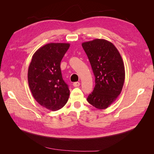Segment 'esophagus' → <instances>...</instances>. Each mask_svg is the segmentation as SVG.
I'll return each instance as SVG.
<instances>
[{"mask_svg":"<svg viewBox=\"0 0 154 154\" xmlns=\"http://www.w3.org/2000/svg\"><path fill=\"white\" fill-rule=\"evenodd\" d=\"M80 85V82H74L73 83V86L75 87H79Z\"/></svg>","mask_w":154,"mask_h":154,"instance_id":"1","label":"esophagus"}]
</instances>
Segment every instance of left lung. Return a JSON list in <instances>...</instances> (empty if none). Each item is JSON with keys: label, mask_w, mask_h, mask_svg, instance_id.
<instances>
[{"label": "left lung", "mask_w": 154, "mask_h": 154, "mask_svg": "<svg viewBox=\"0 0 154 154\" xmlns=\"http://www.w3.org/2000/svg\"><path fill=\"white\" fill-rule=\"evenodd\" d=\"M95 76L94 90L87 101L98 109H105L115 101L124 84L125 71L123 59L110 42L94 39L82 44Z\"/></svg>", "instance_id": "1"}]
</instances>
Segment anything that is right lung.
<instances>
[{
    "label": "right lung",
    "mask_w": 154,
    "mask_h": 154,
    "mask_svg": "<svg viewBox=\"0 0 154 154\" xmlns=\"http://www.w3.org/2000/svg\"><path fill=\"white\" fill-rule=\"evenodd\" d=\"M68 43H49L32 55L27 72L35 100L44 108L58 110L66 104L70 91L62 78L60 63L69 48Z\"/></svg>",
    "instance_id": "right-lung-1"
}]
</instances>
